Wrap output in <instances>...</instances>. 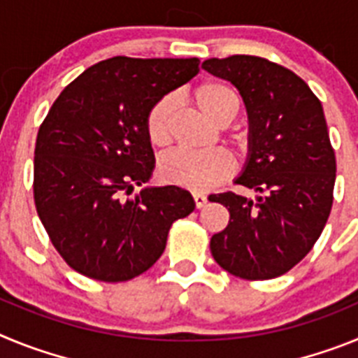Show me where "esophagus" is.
Here are the masks:
<instances>
[{
  "label": "esophagus",
  "instance_id": "34e87169",
  "mask_svg": "<svg viewBox=\"0 0 358 358\" xmlns=\"http://www.w3.org/2000/svg\"><path fill=\"white\" fill-rule=\"evenodd\" d=\"M192 197H194L195 208H202V206H206L208 199H206V195H204V194H201V192H194V195H192Z\"/></svg>",
  "mask_w": 358,
  "mask_h": 358
}]
</instances>
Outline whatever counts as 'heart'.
Instances as JSON below:
<instances>
[{
  "mask_svg": "<svg viewBox=\"0 0 358 358\" xmlns=\"http://www.w3.org/2000/svg\"><path fill=\"white\" fill-rule=\"evenodd\" d=\"M195 107L213 123H229L238 110L240 100L229 85L222 82H202L192 93ZM172 98L164 96L148 109L145 134L152 147H164L172 132ZM235 172V161L222 148L210 152L176 150L159 161V176L166 182L186 189L204 192L226 181Z\"/></svg>",
  "mask_w": 358,
  "mask_h": 358,
  "instance_id": "1",
  "label": "heart"
}]
</instances>
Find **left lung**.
I'll return each instance as SVG.
<instances>
[{
  "label": "left lung",
  "mask_w": 358,
  "mask_h": 358,
  "mask_svg": "<svg viewBox=\"0 0 358 358\" xmlns=\"http://www.w3.org/2000/svg\"><path fill=\"white\" fill-rule=\"evenodd\" d=\"M240 91L249 116V156L236 185L256 201L215 195L229 211L210 249L224 271L243 280L289 273L321 236L331 211L335 152L319 98L296 73L255 55L202 62Z\"/></svg>",
  "instance_id": "1"
}]
</instances>
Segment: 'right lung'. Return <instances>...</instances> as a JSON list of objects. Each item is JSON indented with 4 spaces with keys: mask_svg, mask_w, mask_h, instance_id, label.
Returning <instances> with one entry per match:
<instances>
[{
    "mask_svg": "<svg viewBox=\"0 0 358 358\" xmlns=\"http://www.w3.org/2000/svg\"><path fill=\"white\" fill-rule=\"evenodd\" d=\"M199 64L195 57H113L66 85L41 123L34 201L53 248L77 273L107 283L140 276L163 255L172 224L194 211L179 186L129 195L156 163L148 109L192 80Z\"/></svg>",
    "mask_w": 358,
    "mask_h": 358,
    "instance_id": "obj_1",
    "label": "right lung"
}]
</instances>
